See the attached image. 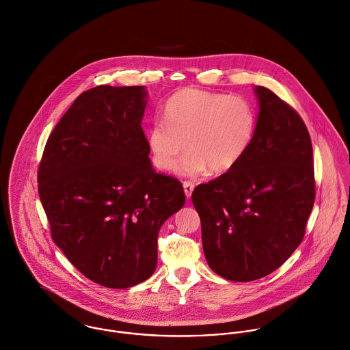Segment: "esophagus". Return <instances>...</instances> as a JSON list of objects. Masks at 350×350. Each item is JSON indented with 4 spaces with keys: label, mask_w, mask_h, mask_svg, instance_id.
Here are the masks:
<instances>
[{
    "label": "esophagus",
    "mask_w": 350,
    "mask_h": 350,
    "mask_svg": "<svg viewBox=\"0 0 350 350\" xmlns=\"http://www.w3.org/2000/svg\"><path fill=\"white\" fill-rule=\"evenodd\" d=\"M183 187H184V192H185L187 199H189V198L192 196V192H193V189H195V185H193L192 183H189V181H185V183L183 184Z\"/></svg>",
    "instance_id": "34e87169"
}]
</instances>
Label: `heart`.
Returning a JSON list of instances; mask_svg holds the SVG:
<instances>
[{
	"mask_svg": "<svg viewBox=\"0 0 350 350\" xmlns=\"http://www.w3.org/2000/svg\"><path fill=\"white\" fill-rule=\"evenodd\" d=\"M163 116L165 122L154 123L148 131V147L155 165L172 170L188 143L191 151L177 166L184 177L234 169L250 148L257 124L256 111L245 97L196 88L176 92Z\"/></svg>",
	"mask_w": 350,
	"mask_h": 350,
	"instance_id": "1",
	"label": "heart"
}]
</instances>
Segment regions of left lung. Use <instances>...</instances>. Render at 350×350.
<instances>
[{"label": "left lung", "instance_id": "1", "mask_svg": "<svg viewBox=\"0 0 350 350\" xmlns=\"http://www.w3.org/2000/svg\"><path fill=\"white\" fill-rule=\"evenodd\" d=\"M256 134L242 161L192 202L211 269L242 282L268 276L300 245L315 200L312 144L301 118L264 86Z\"/></svg>", "mask_w": 350, "mask_h": 350}]
</instances>
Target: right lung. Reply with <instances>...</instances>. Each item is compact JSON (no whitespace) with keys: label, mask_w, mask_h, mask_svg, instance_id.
Listing matches in <instances>:
<instances>
[{"label":"right lung","mask_w":350,"mask_h":350,"mask_svg":"<svg viewBox=\"0 0 350 350\" xmlns=\"http://www.w3.org/2000/svg\"><path fill=\"white\" fill-rule=\"evenodd\" d=\"M144 86L83 92L55 126L39 166V196L55 245L89 280L124 289L157 267L162 224L185 204L159 174L142 130Z\"/></svg>","instance_id":"add662e5"}]
</instances>
